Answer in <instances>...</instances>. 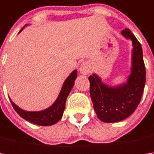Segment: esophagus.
I'll return each instance as SVG.
<instances>
[{
    "label": "esophagus",
    "mask_w": 154,
    "mask_h": 154,
    "mask_svg": "<svg viewBox=\"0 0 154 154\" xmlns=\"http://www.w3.org/2000/svg\"><path fill=\"white\" fill-rule=\"evenodd\" d=\"M80 72L82 74H87L90 73V65L87 62H82L80 66Z\"/></svg>",
    "instance_id": "esophagus-1"
}]
</instances>
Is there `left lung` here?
I'll use <instances>...</instances> for the list:
<instances>
[{
	"mask_svg": "<svg viewBox=\"0 0 154 154\" xmlns=\"http://www.w3.org/2000/svg\"><path fill=\"white\" fill-rule=\"evenodd\" d=\"M121 34L132 42L130 74L124 83L109 86L97 74L89 76L90 95L93 108L99 120L116 122L126 119L140 102L146 83V69L141 45L128 28Z\"/></svg>",
	"mask_w": 154,
	"mask_h": 154,
	"instance_id": "8db88e82",
	"label": "left lung"
}]
</instances>
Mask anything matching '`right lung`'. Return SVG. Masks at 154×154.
I'll return each instance as SVG.
<instances>
[{
  "label": "right lung",
  "mask_w": 154,
  "mask_h": 154,
  "mask_svg": "<svg viewBox=\"0 0 154 154\" xmlns=\"http://www.w3.org/2000/svg\"><path fill=\"white\" fill-rule=\"evenodd\" d=\"M26 26L27 25H26L25 26ZM25 26L21 29L20 32L23 31ZM76 78H77V70L75 69L65 80L56 101L52 103L50 107L45 109L38 110V111L25 110V109H21L20 107H19L16 103H14L11 100V98H10V101L12 103L13 107L16 110V112L25 120L32 122L34 124L40 125V126H51L58 122L62 117L63 111L65 109L66 100H67L68 94L70 93L74 86V80H76Z\"/></svg>",
  "instance_id": "right-lung-1"
}]
</instances>
